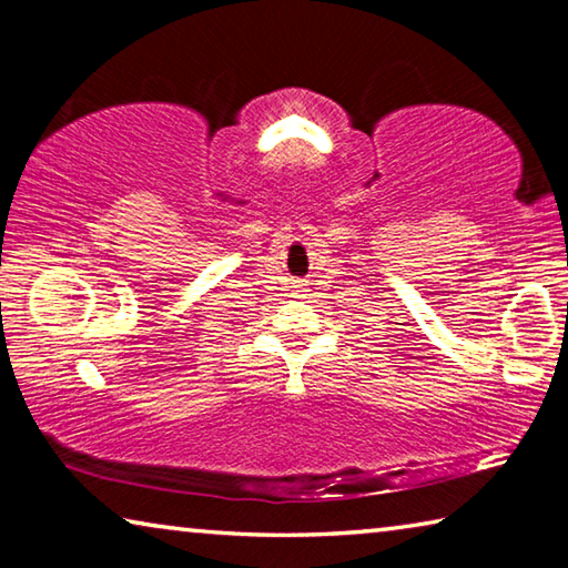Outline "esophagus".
Returning <instances> with one entry per match:
<instances>
[{"instance_id": "1", "label": "esophagus", "mask_w": 568, "mask_h": 568, "mask_svg": "<svg viewBox=\"0 0 568 568\" xmlns=\"http://www.w3.org/2000/svg\"><path fill=\"white\" fill-rule=\"evenodd\" d=\"M293 293H295L297 297H303V295L307 293V283H305V281H295V285H293Z\"/></svg>"}]
</instances>
